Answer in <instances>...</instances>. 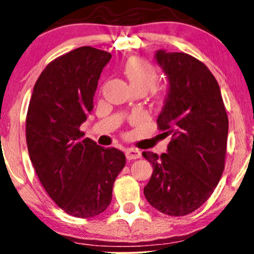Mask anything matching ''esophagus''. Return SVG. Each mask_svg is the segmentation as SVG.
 <instances>
[{
	"mask_svg": "<svg viewBox=\"0 0 254 254\" xmlns=\"http://www.w3.org/2000/svg\"><path fill=\"white\" fill-rule=\"evenodd\" d=\"M125 155H127V160H136V159H139V157L142 156L141 151L138 149H135V148H127V150H125Z\"/></svg>",
	"mask_w": 254,
	"mask_h": 254,
	"instance_id": "obj_1",
	"label": "esophagus"
}]
</instances>
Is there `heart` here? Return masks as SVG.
<instances>
[{"label":"heart","instance_id":"heart-1","mask_svg":"<svg viewBox=\"0 0 254 254\" xmlns=\"http://www.w3.org/2000/svg\"><path fill=\"white\" fill-rule=\"evenodd\" d=\"M125 76L129 80L132 89H143L145 92L150 90L157 80V72L150 63L143 60L133 58L125 64Z\"/></svg>","mask_w":254,"mask_h":254}]
</instances>
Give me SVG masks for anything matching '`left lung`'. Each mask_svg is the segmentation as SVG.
Wrapping results in <instances>:
<instances>
[{
  "instance_id": "1",
  "label": "left lung",
  "mask_w": 254,
  "mask_h": 254,
  "mask_svg": "<svg viewBox=\"0 0 254 254\" xmlns=\"http://www.w3.org/2000/svg\"><path fill=\"white\" fill-rule=\"evenodd\" d=\"M156 63L168 80L157 127L172 136L167 153L143 151L153 165L144 196L170 216H185L206 202L224 170L228 117L211 71L184 52L157 50Z\"/></svg>"
}]
</instances>
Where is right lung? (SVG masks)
<instances>
[{"instance_id":"obj_1","label":"right lung","mask_w":254,"mask_h":254,"mask_svg":"<svg viewBox=\"0 0 254 254\" xmlns=\"http://www.w3.org/2000/svg\"><path fill=\"white\" fill-rule=\"evenodd\" d=\"M111 54L81 46L48 64L34 84L26 118V142L43 188L66 214L97 216L112 200L123 151L83 138L80 127Z\"/></svg>"}]
</instances>
